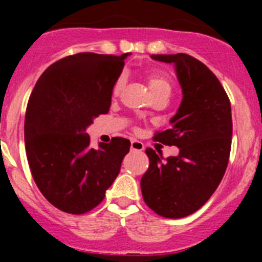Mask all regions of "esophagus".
Listing matches in <instances>:
<instances>
[{
  "label": "esophagus",
  "mask_w": 262,
  "mask_h": 262,
  "mask_svg": "<svg viewBox=\"0 0 262 262\" xmlns=\"http://www.w3.org/2000/svg\"><path fill=\"white\" fill-rule=\"evenodd\" d=\"M144 149V144L139 140H131V151L133 152H142Z\"/></svg>",
  "instance_id": "34e87169"
}]
</instances>
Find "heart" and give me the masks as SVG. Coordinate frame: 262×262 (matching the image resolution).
I'll use <instances>...</instances> for the list:
<instances>
[{
  "label": "heart",
  "instance_id": "obj_1",
  "mask_svg": "<svg viewBox=\"0 0 262 262\" xmlns=\"http://www.w3.org/2000/svg\"><path fill=\"white\" fill-rule=\"evenodd\" d=\"M147 80L148 86H149V90H151V93L154 97L161 93L170 94V92H172V84H170L168 76L164 75V73L152 72V73L148 75ZM122 86H123V78L120 77L118 78L117 82H115L114 85V93H118V92L122 89Z\"/></svg>",
  "mask_w": 262,
  "mask_h": 262
}]
</instances>
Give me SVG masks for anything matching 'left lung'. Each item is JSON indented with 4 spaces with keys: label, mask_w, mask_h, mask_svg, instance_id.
<instances>
[{
    "label": "left lung",
    "mask_w": 262,
    "mask_h": 262,
    "mask_svg": "<svg viewBox=\"0 0 262 262\" xmlns=\"http://www.w3.org/2000/svg\"><path fill=\"white\" fill-rule=\"evenodd\" d=\"M173 64L182 89V101L170 128L155 139L176 145L177 156L147 148L149 166L140 181L143 200L164 217H184L200 210L221 184L232 139L231 103L216 76L186 53L152 55Z\"/></svg>",
    "instance_id": "8db88e82"
}]
</instances>
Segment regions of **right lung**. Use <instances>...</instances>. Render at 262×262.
Listing matches in <instances>:
<instances>
[{"label": "right lung", "instance_id": "1", "mask_svg": "<svg viewBox=\"0 0 262 262\" xmlns=\"http://www.w3.org/2000/svg\"><path fill=\"white\" fill-rule=\"evenodd\" d=\"M128 55L64 57L43 72L30 96L25 118L29 165L40 193L61 211L80 215L98 206L128 154L127 139L92 148L86 134L94 118L108 113Z\"/></svg>", "mask_w": 262, "mask_h": 262}]
</instances>
